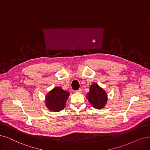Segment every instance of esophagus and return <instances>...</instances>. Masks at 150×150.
<instances>
[{
	"instance_id": "34e87169",
	"label": "esophagus",
	"mask_w": 150,
	"mask_h": 150,
	"mask_svg": "<svg viewBox=\"0 0 150 150\" xmlns=\"http://www.w3.org/2000/svg\"><path fill=\"white\" fill-rule=\"evenodd\" d=\"M76 93H81L82 92V89L79 88L78 90H77V91H76Z\"/></svg>"
}]
</instances>
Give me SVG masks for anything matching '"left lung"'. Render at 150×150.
Masks as SVG:
<instances>
[{"mask_svg":"<svg viewBox=\"0 0 150 150\" xmlns=\"http://www.w3.org/2000/svg\"><path fill=\"white\" fill-rule=\"evenodd\" d=\"M87 95L88 101L96 109L103 108L107 102L106 92L97 83H93L90 87V91Z\"/></svg>","mask_w":150,"mask_h":150,"instance_id":"1","label":"left lung"}]
</instances>
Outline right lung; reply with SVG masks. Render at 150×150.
<instances>
[{"label":"right lung","mask_w":150,"mask_h":150,"mask_svg":"<svg viewBox=\"0 0 150 150\" xmlns=\"http://www.w3.org/2000/svg\"><path fill=\"white\" fill-rule=\"evenodd\" d=\"M69 95L68 91L58 87L52 89L46 96L45 105L48 109L53 112H58L62 110L65 103Z\"/></svg>","instance_id":"obj_1"}]
</instances>
